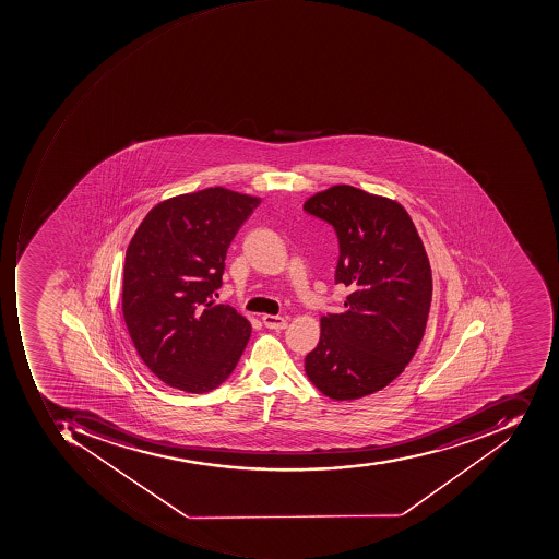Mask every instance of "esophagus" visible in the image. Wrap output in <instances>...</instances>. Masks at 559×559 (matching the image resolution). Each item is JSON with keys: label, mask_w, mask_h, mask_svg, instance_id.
Listing matches in <instances>:
<instances>
[{"label": "esophagus", "mask_w": 559, "mask_h": 559, "mask_svg": "<svg viewBox=\"0 0 559 559\" xmlns=\"http://www.w3.org/2000/svg\"><path fill=\"white\" fill-rule=\"evenodd\" d=\"M262 320L269 330H275V332H281V330L287 326V320L282 318V316L263 314Z\"/></svg>", "instance_id": "obj_1"}]
</instances>
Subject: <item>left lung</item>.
Segmentation results:
<instances>
[{
  "label": "left lung",
  "mask_w": 559,
  "mask_h": 559,
  "mask_svg": "<svg viewBox=\"0 0 559 559\" xmlns=\"http://www.w3.org/2000/svg\"><path fill=\"white\" fill-rule=\"evenodd\" d=\"M305 209L335 227V281L350 290L342 312L321 316L306 376L332 400L369 396L405 370L424 338L431 302L424 241L400 202L357 187L316 192Z\"/></svg>",
  "instance_id": "8db88e82"
}]
</instances>
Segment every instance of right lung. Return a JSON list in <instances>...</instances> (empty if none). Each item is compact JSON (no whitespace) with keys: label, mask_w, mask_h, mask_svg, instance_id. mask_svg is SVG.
<instances>
[{"label":"right lung","mask_w":559,"mask_h":559,"mask_svg":"<svg viewBox=\"0 0 559 559\" xmlns=\"http://www.w3.org/2000/svg\"><path fill=\"white\" fill-rule=\"evenodd\" d=\"M262 199L211 187L154 205L126 253L122 314L139 357L186 393L217 388L235 370L250 321L216 305L226 251Z\"/></svg>","instance_id":"add662e5"}]
</instances>
